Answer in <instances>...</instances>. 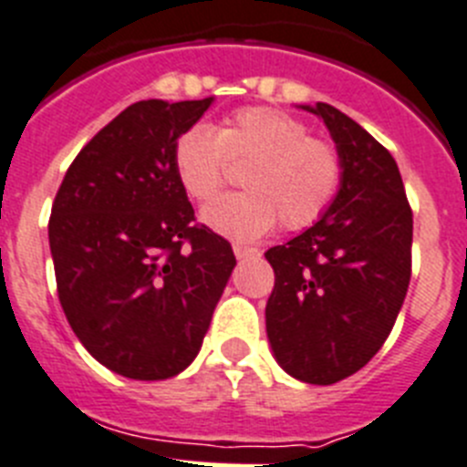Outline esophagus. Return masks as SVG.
Listing matches in <instances>:
<instances>
[{
    "label": "esophagus",
    "instance_id": "obj_1",
    "mask_svg": "<svg viewBox=\"0 0 467 467\" xmlns=\"http://www.w3.org/2000/svg\"><path fill=\"white\" fill-rule=\"evenodd\" d=\"M233 251H234V255H237L239 260H242V258H251V255L258 254V248H254V246H244V244H234Z\"/></svg>",
    "mask_w": 467,
    "mask_h": 467
}]
</instances>
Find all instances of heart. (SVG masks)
<instances>
[{
  "instance_id": "heart-1",
  "label": "heart",
  "mask_w": 467,
  "mask_h": 467,
  "mask_svg": "<svg viewBox=\"0 0 467 467\" xmlns=\"http://www.w3.org/2000/svg\"><path fill=\"white\" fill-rule=\"evenodd\" d=\"M230 161H254L246 193L225 195L202 209V223L237 242H254L281 221L285 230L316 223L337 200L343 161L334 145L274 108H244L216 130L191 126L172 150L174 177L189 198L207 202L225 184Z\"/></svg>"
}]
</instances>
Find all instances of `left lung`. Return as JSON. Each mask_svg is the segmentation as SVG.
Returning <instances> with one entry per match:
<instances>
[{
  "label": "left lung",
  "mask_w": 467,
  "mask_h": 467,
  "mask_svg": "<svg viewBox=\"0 0 467 467\" xmlns=\"http://www.w3.org/2000/svg\"><path fill=\"white\" fill-rule=\"evenodd\" d=\"M325 121L343 182L325 216L265 258L276 283L265 317L278 366L308 385H334L373 359L410 283L412 212L394 156L329 103Z\"/></svg>",
  "instance_id": "left-lung-1"
}]
</instances>
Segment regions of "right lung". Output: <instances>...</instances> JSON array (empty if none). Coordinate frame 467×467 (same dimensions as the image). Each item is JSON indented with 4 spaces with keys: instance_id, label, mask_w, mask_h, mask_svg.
<instances>
[{
    "instance_id": "right-lung-1",
    "label": "right lung",
    "mask_w": 467,
    "mask_h": 467,
    "mask_svg": "<svg viewBox=\"0 0 467 467\" xmlns=\"http://www.w3.org/2000/svg\"><path fill=\"white\" fill-rule=\"evenodd\" d=\"M213 103L126 108L87 142L57 191L47 239L57 293L82 346L130 380H165L200 352L233 246L174 177L172 150Z\"/></svg>"
}]
</instances>
